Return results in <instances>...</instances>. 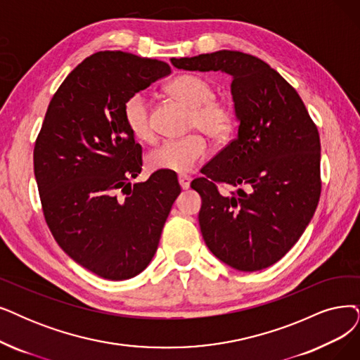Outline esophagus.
<instances>
[{
	"label": "esophagus",
	"mask_w": 360,
	"mask_h": 360,
	"mask_svg": "<svg viewBox=\"0 0 360 360\" xmlns=\"http://www.w3.org/2000/svg\"><path fill=\"white\" fill-rule=\"evenodd\" d=\"M191 181H192V179L189 176H184V174L179 176V183L181 186V189H189Z\"/></svg>",
	"instance_id": "esophagus-1"
}]
</instances>
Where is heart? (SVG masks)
Returning <instances> with one entry per match:
<instances>
[{
  "mask_svg": "<svg viewBox=\"0 0 360 360\" xmlns=\"http://www.w3.org/2000/svg\"><path fill=\"white\" fill-rule=\"evenodd\" d=\"M167 91L191 109L189 130H198L214 141H223L233 130L235 109L226 98L215 97L212 84L195 74H183L172 79ZM124 122L130 134L150 143L155 130L150 121L149 105L141 93L133 94L124 105ZM208 152V143L199 133L181 139L167 140L148 155V167L153 171L184 174L192 171Z\"/></svg>",
  "mask_w": 360,
  "mask_h": 360,
  "instance_id": "heart-1",
  "label": "heart"
}]
</instances>
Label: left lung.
Returning <instances> with one entry per match:
<instances>
[{
	"label": "left lung",
	"instance_id": "obj_1",
	"mask_svg": "<svg viewBox=\"0 0 360 360\" xmlns=\"http://www.w3.org/2000/svg\"><path fill=\"white\" fill-rule=\"evenodd\" d=\"M186 70L232 77L238 136L200 169L199 226L210 251L236 270L279 262L303 235L321 198L318 127L292 85L255 56L221 50L172 57ZM243 189L221 195L219 185Z\"/></svg>",
	"mask_w": 360,
	"mask_h": 360
}]
</instances>
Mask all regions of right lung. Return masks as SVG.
<instances>
[{"label": "right lung", "instance_id": "obj_1", "mask_svg": "<svg viewBox=\"0 0 360 360\" xmlns=\"http://www.w3.org/2000/svg\"><path fill=\"white\" fill-rule=\"evenodd\" d=\"M171 74L168 63L98 51L54 93L34 148L42 212L59 247L109 281L130 279L153 258L177 177L156 171L143 183L141 146L127 130L124 105Z\"/></svg>", "mask_w": 360, "mask_h": 360}]
</instances>
